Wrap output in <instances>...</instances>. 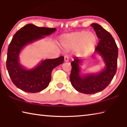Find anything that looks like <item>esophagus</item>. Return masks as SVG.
I'll return each instance as SVG.
<instances>
[{"mask_svg":"<svg viewBox=\"0 0 127 127\" xmlns=\"http://www.w3.org/2000/svg\"><path fill=\"white\" fill-rule=\"evenodd\" d=\"M68 61H69V57H68V56H64V62H67Z\"/></svg>","mask_w":127,"mask_h":127,"instance_id":"obj_1","label":"esophagus"}]
</instances>
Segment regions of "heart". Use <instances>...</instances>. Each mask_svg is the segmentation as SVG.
<instances>
[{
    "mask_svg": "<svg viewBox=\"0 0 127 127\" xmlns=\"http://www.w3.org/2000/svg\"><path fill=\"white\" fill-rule=\"evenodd\" d=\"M97 42V37L93 32L86 31L75 32L63 36L62 45L66 49H74L78 47V53L83 55L91 52Z\"/></svg>",
    "mask_w": 127,
    "mask_h": 127,
    "instance_id": "obj_1",
    "label": "heart"
}]
</instances>
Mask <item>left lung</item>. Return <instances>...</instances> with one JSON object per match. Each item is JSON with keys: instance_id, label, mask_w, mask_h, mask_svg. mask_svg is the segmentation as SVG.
I'll return each mask as SVG.
<instances>
[{"instance_id": "obj_1", "label": "left lung", "mask_w": 127, "mask_h": 127, "mask_svg": "<svg viewBox=\"0 0 127 127\" xmlns=\"http://www.w3.org/2000/svg\"><path fill=\"white\" fill-rule=\"evenodd\" d=\"M91 27L95 32L99 41L95 52L102 57L105 67L96 73L80 75V69L84 59L74 57L71 62L70 80L74 88L80 93L92 94L103 91L116 74L117 68L118 49L114 38L101 25L92 23Z\"/></svg>"}]
</instances>
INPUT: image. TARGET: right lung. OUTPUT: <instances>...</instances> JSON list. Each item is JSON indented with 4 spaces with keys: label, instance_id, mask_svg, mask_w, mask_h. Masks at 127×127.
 Wrapping results in <instances>:
<instances>
[{
    "label": "right lung",
    "instance_id": "1",
    "mask_svg": "<svg viewBox=\"0 0 127 127\" xmlns=\"http://www.w3.org/2000/svg\"><path fill=\"white\" fill-rule=\"evenodd\" d=\"M56 31V28L38 27L28 24L14 35L8 47L6 64L11 81L19 89L32 93L42 91L51 80L53 69L63 63L64 57L61 56L56 59L42 60L35 68L28 69L19 62L20 53L25 46Z\"/></svg>",
    "mask_w": 127,
    "mask_h": 127
}]
</instances>
